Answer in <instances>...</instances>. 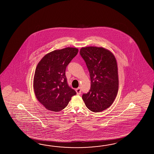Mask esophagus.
<instances>
[{"label": "esophagus", "mask_w": 154, "mask_h": 154, "mask_svg": "<svg viewBox=\"0 0 154 154\" xmlns=\"http://www.w3.org/2000/svg\"><path fill=\"white\" fill-rule=\"evenodd\" d=\"M75 91L76 92L77 95H80L82 92V89L80 88H76Z\"/></svg>", "instance_id": "esophagus-1"}]
</instances>
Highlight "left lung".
<instances>
[{
	"instance_id": "8db88e82",
	"label": "left lung",
	"mask_w": 154,
	"mask_h": 154,
	"mask_svg": "<svg viewBox=\"0 0 154 154\" xmlns=\"http://www.w3.org/2000/svg\"><path fill=\"white\" fill-rule=\"evenodd\" d=\"M80 54L90 73L91 88L82 95L86 106L94 112L111 106L118 90V68L115 56L102 47L82 48Z\"/></svg>"
}]
</instances>
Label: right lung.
<instances>
[{"label":"right lung","instance_id":"right-lung-1","mask_svg":"<svg viewBox=\"0 0 154 154\" xmlns=\"http://www.w3.org/2000/svg\"><path fill=\"white\" fill-rule=\"evenodd\" d=\"M78 51L72 47L55 50L38 63L33 79L34 91L38 101L48 110H62L76 94L68 84L66 70Z\"/></svg>","mask_w":154,"mask_h":154}]
</instances>
